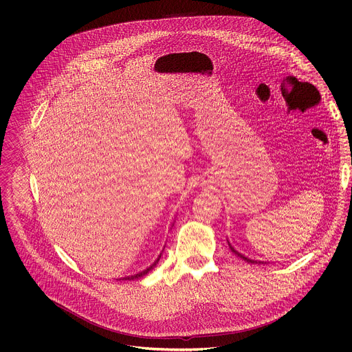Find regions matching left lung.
<instances>
[{"label": "left lung", "instance_id": "left-lung-1", "mask_svg": "<svg viewBox=\"0 0 352 352\" xmlns=\"http://www.w3.org/2000/svg\"><path fill=\"white\" fill-rule=\"evenodd\" d=\"M230 248H231V250H232V252H234V254H235V255H236V256H239V258H241V259H243V261H246V262H248V263H263V262H256V261H252V259H248V258H245V256H243V255H241V254H239V252H236V250H235V249H234V248H232V246H231V245H230Z\"/></svg>", "mask_w": 352, "mask_h": 352}]
</instances>
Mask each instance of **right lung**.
<instances>
[{"label": "right lung", "mask_w": 352, "mask_h": 352, "mask_svg": "<svg viewBox=\"0 0 352 352\" xmlns=\"http://www.w3.org/2000/svg\"><path fill=\"white\" fill-rule=\"evenodd\" d=\"M160 256H162V255H160ZM160 256H159V259H157V261H156V262H155L152 266L147 267L146 270H143V272H140V273H138V274H135V276H128V277H124L122 280H135V278H140V277H143L144 274H147L150 270H152V269H153V267L157 265V262L160 261Z\"/></svg>", "instance_id": "right-lung-1"}]
</instances>
